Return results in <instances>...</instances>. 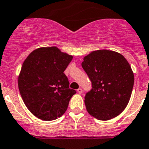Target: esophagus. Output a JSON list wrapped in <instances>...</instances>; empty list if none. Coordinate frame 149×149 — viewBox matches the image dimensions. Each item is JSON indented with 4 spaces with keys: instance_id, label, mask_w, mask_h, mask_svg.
<instances>
[{
    "instance_id": "34e87169",
    "label": "esophagus",
    "mask_w": 149,
    "mask_h": 149,
    "mask_svg": "<svg viewBox=\"0 0 149 149\" xmlns=\"http://www.w3.org/2000/svg\"><path fill=\"white\" fill-rule=\"evenodd\" d=\"M77 92L79 94H81L82 92H83V90H82L81 88H79V89H77Z\"/></svg>"
}]
</instances>
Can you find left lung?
Listing matches in <instances>:
<instances>
[{
	"label": "left lung",
	"mask_w": 149,
	"mask_h": 149,
	"mask_svg": "<svg viewBox=\"0 0 149 149\" xmlns=\"http://www.w3.org/2000/svg\"><path fill=\"white\" fill-rule=\"evenodd\" d=\"M81 66L92 89L84 97L88 113L102 121L120 114L129 102L134 74L123 55L109 50L92 52L84 58Z\"/></svg>",
	"instance_id": "left-lung-1"
}]
</instances>
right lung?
<instances>
[{"label":"right lung","mask_w":149,"mask_h":149,"mask_svg":"<svg viewBox=\"0 0 149 149\" xmlns=\"http://www.w3.org/2000/svg\"><path fill=\"white\" fill-rule=\"evenodd\" d=\"M73 57L55 47L32 52L23 63L18 86L29 111L44 121L60 117L67 110L76 91L69 88L64 73Z\"/></svg>","instance_id":"add662e5"}]
</instances>
